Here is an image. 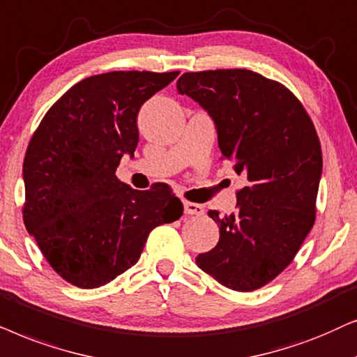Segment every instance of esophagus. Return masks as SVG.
<instances>
[{
    "mask_svg": "<svg viewBox=\"0 0 357 357\" xmlns=\"http://www.w3.org/2000/svg\"><path fill=\"white\" fill-rule=\"evenodd\" d=\"M184 213H188V215H202L204 213V207L201 204H196V202H184Z\"/></svg>",
    "mask_w": 357,
    "mask_h": 357,
    "instance_id": "esophagus-1",
    "label": "esophagus"
}]
</instances>
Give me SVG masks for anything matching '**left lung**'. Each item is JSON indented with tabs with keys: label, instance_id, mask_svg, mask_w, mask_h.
<instances>
[{
	"label": "left lung",
	"instance_id": "1",
	"mask_svg": "<svg viewBox=\"0 0 357 357\" xmlns=\"http://www.w3.org/2000/svg\"><path fill=\"white\" fill-rule=\"evenodd\" d=\"M176 88L211 116L223 158L246 179L236 212H207L220 238L196 263L222 286L255 291L292 263L315 222L323 168L315 127L286 86L251 70L184 73Z\"/></svg>",
	"mask_w": 357,
	"mask_h": 357
}]
</instances>
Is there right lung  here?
Masks as SVG:
<instances>
[{
  "instance_id": "right-lung-1",
  "label": "right lung",
  "mask_w": 357,
  "mask_h": 357,
  "mask_svg": "<svg viewBox=\"0 0 357 357\" xmlns=\"http://www.w3.org/2000/svg\"><path fill=\"white\" fill-rule=\"evenodd\" d=\"M179 71H111L71 86L42 119L22 166L24 225L60 278L82 289L139 261L150 231L178 220L166 184L135 191L116 176L139 144L137 116Z\"/></svg>"
}]
</instances>
